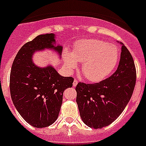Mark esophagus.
Returning a JSON list of instances; mask_svg holds the SVG:
<instances>
[{
  "label": "esophagus",
  "instance_id": "34e87169",
  "mask_svg": "<svg viewBox=\"0 0 146 146\" xmlns=\"http://www.w3.org/2000/svg\"><path fill=\"white\" fill-rule=\"evenodd\" d=\"M78 84V80L77 79H74V81H73V87H76V84Z\"/></svg>",
  "mask_w": 146,
  "mask_h": 146
}]
</instances>
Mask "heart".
Returning <instances> with one entry per match:
<instances>
[{
    "label": "heart",
    "instance_id": "heart-1",
    "mask_svg": "<svg viewBox=\"0 0 146 146\" xmlns=\"http://www.w3.org/2000/svg\"><path fill=\"white\" fill-rule=\"evenodd\" d=\"M117 46L98 39L82 40L77 43L73 50L64 53V62L70 70L77 67V62L82 64L83 74L90 82H100L113 70L119 60Z\"/></svg>",
    "mask_w": 146,
    "mask_h": 146
}]
</instances>
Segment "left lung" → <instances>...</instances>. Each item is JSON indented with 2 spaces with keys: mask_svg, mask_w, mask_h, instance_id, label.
<instances>
[{
  "mask_svg": "<svg viewBox=\"0 0 146 146\" xmlns=\"http://www.w3.org/2000/svg\"><path fill=\"white\" fill-rule=\"evenodd\" d=\"M119 63L111 76L99 83L79 82L76 102L85 125L102 128L115 121L131 100L136 84L133 57L122 43Z\"/></svg>",
  "mask_w": 146,
  "mask_h": 146,
  "instance_id": "8db88e82",
  "label": "left lung"
}]
</instances>
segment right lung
<instances>
[{
    "mask_svg": "<svg viewBox=\"0 0 146 146\" xmlns=\"http://www.w3.org/2000/svg\"><path fill=\"white\" fill-rule=\"evenodd\" d=\"M45 49L62 55V46H56L55 34L38 35L26 43L15 58L9 79L15 107L26 122L38 128L47 127L57 119L64 91L73 82V78L62 76L52 66L40 67L34 64V52Z\"/></svg>",
    "mask_w": 146,
    "mask_h": 146,
    "instance_id": "1",
    "label": "right lung"
}]
</instances>
